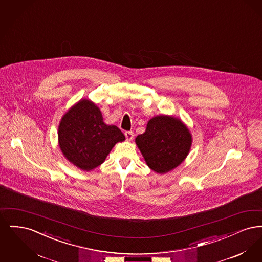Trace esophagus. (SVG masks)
I'll return each instance as SVG.
<instances>
[{
  "mask_svg": "<svg viewBox=\"0 0 262 262\" xmlns=\"http://www.w3.org/2000/svg\"><path fill=\"white\" fill-rule=\"evenodd\" d=\"M125 138L127 139V140H133V138H134V132H132V130H129V132H125Z\"/></svg>",
  "mask_w": 262,
  "mask_h": 262,
  "instance_id": "1",
  "label": "esophagus"
}]
</instances>
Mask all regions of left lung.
Returning a JSON list of instances; mask_svg holds the SVG:
<instances>
[{
  "mask_svg": "<svg viewBox=\"0 0 262 262\" xmlns=\"http://www.w3.org/2000/svg\"><path fill=\"white\" fill-rule=\"evenodd\" d=\"M136 142L148 167L157 173H167L185 160L191 145V137L179 119L157 116L151 119L144 134Z\"/></svg>",
  "mask_w": 262,
  "mask_h": 262,
  "instance_id": "left-lung-1",
  "label": "left lung"
}]
</instances>
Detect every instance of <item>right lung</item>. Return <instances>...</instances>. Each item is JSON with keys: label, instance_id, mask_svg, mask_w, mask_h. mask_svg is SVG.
Listing matches in <instances>:
<instances>
[{"label": "right lung", "instance_id": "add662e5", "mask_svg": "<svg viewBox=\"0 0 262 262\" xmlns=\"http://www.w3.org/2000/svg\"><path fill=\"white\" fill-rule=\"evenodd\" d=\"M58 136L64 157L84 171L98 167L114 145L125 138L119 127L104 124L99 108L86 99L62 117Z\"/></svg>", "mask_w": 262, "mask_h": 262}]
</instances>
